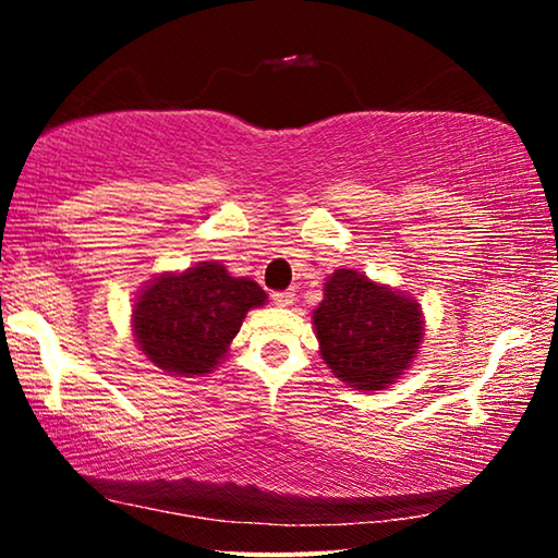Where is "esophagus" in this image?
<instances>
[{"label":"esophagus","mask_w":558,"mask_h":558,"mask_svg":"<svg viewBox=\"0 0 558 558\" xmlns=\"http://www.w3.org/2000/svg\"><path fill=\"white\" fill-rule=\"evenodd\" d=\"M272 302H276L278 307H288L292 305V300H295V292L292 290H280V292H272Z\"/></svg>","instance_id":"obj_1"}]
</instances>
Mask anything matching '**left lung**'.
Segmentation results:
<instances>
[{"label": "left lung", "instance_id": "8db88e82", "mask_svg": "<svg viewBox=\"0 0 558 558\" xmlns=\"http://www.w3.org/2000/svg\"><path fill=\"white\" fill-rule=\"evenodd\" d=\"M313 319L325 364L364 391H381L403 374L423 337L418 302L354 270L325 282Z\"/></svg>", "mask_w": 558, "mask_h": 558}]
</instances>
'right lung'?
Listing matches in <instances>:
<instances>
[{
    "mask_svg": "<svg viewBox=\"0 0 558 558\" xmlns=\"http://www.w3.org/2000/svg\"><path fill=\"white\" fill-rule=\"evenodd\" d=\"M266 292L248 278H231L221 263H199L157 278L132 310L137 344L169 374H209L229 352L251 307Z\"/></svg>",
    "mask_w": 558,
    "mask_h": 558,
    "instance_id": "add662e5",
    "label": "right lung"
}]
</instances>
